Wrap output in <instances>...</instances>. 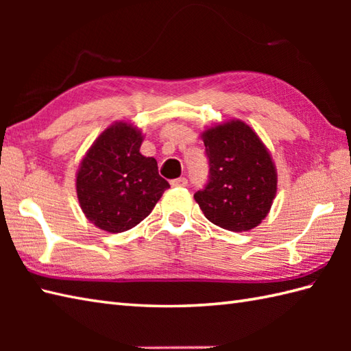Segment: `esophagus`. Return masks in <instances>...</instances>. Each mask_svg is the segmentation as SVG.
I'll use <instances>...</instances> for the list:
<instances>
[{"label": "esophagus", "instance_id": "obj_1", "mask_svg": "<svg viewBox=\"0 0 351 351\" xmlns=\"http://www.w3.org/2000/svg\"><path fill=\"white\" fill-rule=\"evenodd\" d=\"M170 184L173 185V187H187L189 181H187V178H176V180L170 181Z\"/></svg>", "mask_w": 351, "mask_h": 351}]
</instances>
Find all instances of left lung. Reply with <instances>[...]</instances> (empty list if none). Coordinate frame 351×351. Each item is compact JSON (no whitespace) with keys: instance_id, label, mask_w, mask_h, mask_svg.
Wrapping results in <instances>:
<instances>
[{"instance_id":"left-lung-1","label":"left lung","mask_w":351,"mask_h":351,"mask_svg":"<svg viewBox=\"0 0 351 351\" xmlns=\"http://www.w3.org/2000/svg\"><path fill=\"white\" fill-rule=\"evenodd\" d=\"M208 181L195 199L205 217L232 232L258 226L278 187L274 164L249 125L232 121L204 132Z\"/></svg>"}]
</instances>
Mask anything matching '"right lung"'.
Instances as JSON below:
<instances>
[{"label":"right lung","mask_w":351,"mask_h":351,"mask_svg":"<svg viewBox=\"0 0 351 351\" xmlns=\"http://www.w3.org/2000/svg\"><path fill=\"white\" fill-rule=\"evenodd\" d=\"M141 134L116 123L104 131L84 156L77 195L86 217L107 232H125L145 220L170 185L152 156L140 154Z\"/></svg>","instance_id":"1"}]
</instances>
